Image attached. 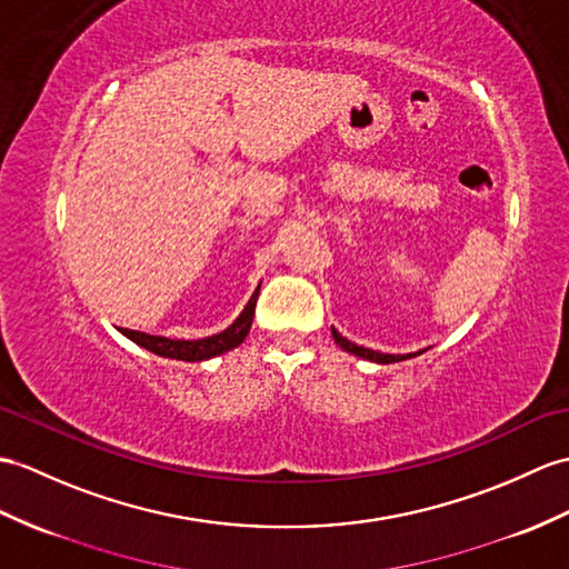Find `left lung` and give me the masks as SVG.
<instances>
[{
    "label": "left lung",
    "instance_id": "8db88e82",
    "mask_svg": "<svg viewBox=\"0 0 569 569\" xmlns=\"http://www.w3.org/2000/svg\"><path fill=\"white\" fill-rule=\"evenodd\" d=\"M332 337H335L337 345H339L341 349H345V351H349V353H353V356H361V359L373 361V363H398V361L415 359V356L425 353L421 349L415 351V353H380V351H373V349H366V347L353 345V341H349L347 337H341L335 327H332Z\"/></svg>",
    "mask_w": 569,
    "mask_h": 569
}]
</instances>
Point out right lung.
I'll return each instance as SVG.
<instances>
[{"instance_id": "obj_1", "label": "right lung", "mask_w": 569, "mask_h": 569, "mask_svg": "<svg viewBox=\"0 0 569 569\" xmlns=\"http://www.w3.org/2000/svg\"><path fill=\"white\" fill-rule=\"evenodd\" d=\"M259 288L249 298V302L244 306V310L240 312V317L228 327L222 329L220 335H210L203 339H169V337H154V335H144V332H136V329H118L123 337H128L130 341H136L138 347L148 349L157 356H164V359H177V361H208L213 356H220L224 351H230L234 347H240L244 337L249 335V327H252L254 320V308H257V296Z\"/></svg>"}]
</instances>
